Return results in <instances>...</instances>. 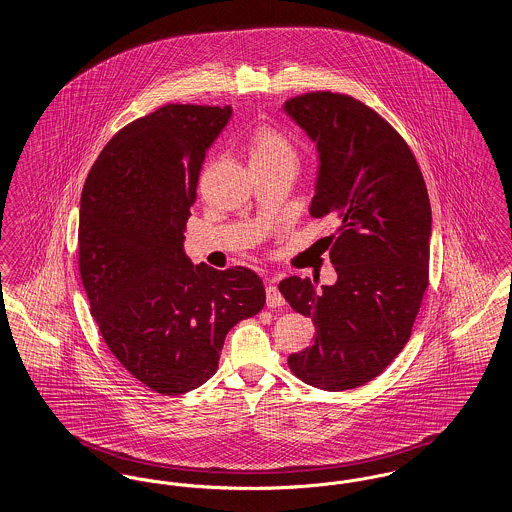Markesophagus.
Returning a JSON list of instances; mask_svg holds the SVG:
<instances>
[{
	"label": "esophagus",
	"instance_id": "esophagus-1",
	"mask_svg": "<svg viewBox=\"0 0 512 512\" xmlns=\"http://www.w3.org/2000/svg\"><path fill=\"white\" fill-rule=\"evenodd\" d=\"M286 301H284V295L280 293V290L274 286V284H268L267 286V307L270 309H276V307H282Z\"/></svg>",
	"mask_w": 512,
	"mask_h": 512
}]
</instances>
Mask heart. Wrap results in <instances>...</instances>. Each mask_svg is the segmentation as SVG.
<instances>
[{
	"label": "heart",
	"mask_w": 512,
	"mask_h": 512,
	"mask_svg": "<svg viewBox=\"0 0 512 512\" xmlns=\"http://www.w3.org/2000/svg\"><path fill=\"white\" fill-rule=\"evenodd\" d=\"M251 165L255 163H290L295 165L297 147L290 136L272 126H259L247 140Z\"/></svg>",
	"instance_id": "obj_1"
}]
</instances>
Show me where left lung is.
<instances>
[{
  "label": "left lung",
  "mask_w": 512,
  "mask_h": 512,
  "mask_svg": "<svg viewBox=\"0 0 512 512\" xmlns=\"http://www.w3.org/2000/svg\"><path fill=\"white\" fill-rule=\"evenodd\" d=\"M284 109L320 153L309 213L338 224L324 238L338 282L322 292L317 278L278 284L317 330L313 345L290 355L288 366L318 390H353L382 374L411 338L430 284L428 190L403 136L363 101L307 92Z\"/></svg>",
  "instance_id": "obj_1"
}]
</instances>
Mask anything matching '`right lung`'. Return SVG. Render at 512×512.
I'll return each instance as SVG.
<instances>
[{"instance_id":"1","label":"right lung","mask_w":512,"mask_h":512,"mask_svg":"<svg viewBox=\"0 0 512 512\" xmlns=\"http://www.w3.org/2000/svg\"><path fill=\"white\" fill-rule=\"evenodd\" d=\"M232 107L167 103L101 149L80 197L78 268L109 351L136 380L182 395L219 368L230 328L265 307L245 267L192 265L184 232L199 171Z\"/></svg>"}]
</instances>
